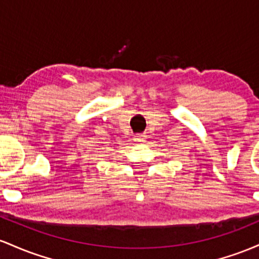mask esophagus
Masks as SVG:
<instances>
[{
    "instance_id": "1",
    "label": "esophagus",
    "mask_w": 259,
    "mask_h": 259,
    "mask_svg": "<svg viewBox=\"0 0 259 259\" xmlns=\"http://www.w3.org/2000/svg\"><path fill=\"white\" fill-rule=\"evenodd\" d=\"M135 139H136V141H137V142H144V141H145V136H144V135H137V136H136V137H135Z\"/></svg>"
}]
</instances>
